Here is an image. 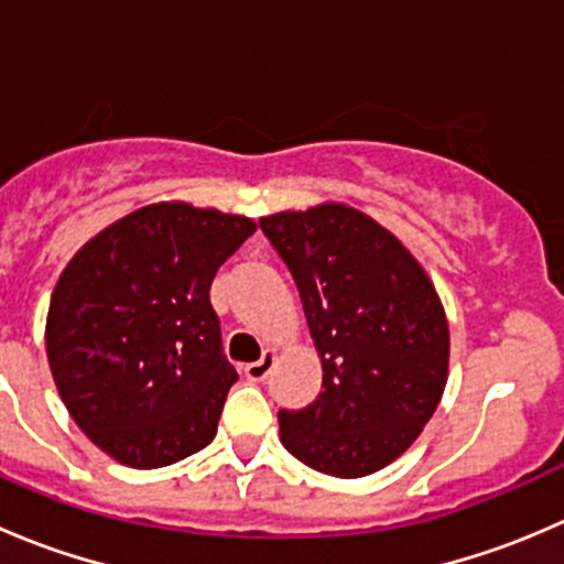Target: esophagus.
I'll return each instance as SVG.
<instances>
[{
  "label": "esophagus",
  "mask_w": 564,
  "mask_h": 564,
  "mask_svg": "<svg viewBox=\"0 0 564 564\" xmlns=\"http://www.w3.org/2000/svg\"><path fill=\"white\" fill-rule=\"evenodd\" d=\"M272 362H275V351H264V355H261V360L248 362L246 377L250 379V382H264L272 371Z\"/></svg>",
  "instance_id": "34e87169"
}]
</instances>
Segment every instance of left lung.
I'll return each instance as SVG.
<instances>
[{
  "mask_svg": "<svg viewBox=\"0 0 564 564\" xmlns=\"http://www.w3.org/2000/svg\"><path fill=\"white\" fill-rule=\"evenodd\" d=\"M297 283L322 357V392L278 412L294 458L333 477L409 451L447 384L451 329L434 283L384 226L346 204L259 220Z\"/></svg>",
  "mask_w": 564,
  "mask_h": 564,
  "instance_id": "obj_1",
  "label": "left lung"
}]
</instances>
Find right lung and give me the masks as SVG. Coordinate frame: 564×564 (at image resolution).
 Returning <instances> with one entry per match:
<instances>
[{
  "label": "right lung",
  "instance_id": "add662e5",
  "mask_svg": "<svg viewBox=\"0 0 564 564\" xmlns=\"http://www.w3.org/2000/svg\"><path fill=\"white\" fill-rule=\"evenodd\" d=\"M253 231L242 215L150 204L62 272L45 322L51 373L78 429L119 464L158 469L215 440L237 371L209 286Z\"/></svg>",
  "mask_w": 564,
  "mask_h": 564
}]
</instances>
